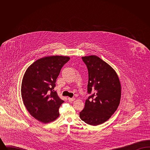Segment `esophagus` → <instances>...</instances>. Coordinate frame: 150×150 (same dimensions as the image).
Here are the masks:
<instances>
[{
  "label": "esophagus",
  "mask_w": 150,
  "mask_h": 150,
  "mask_svg": "<svg viewBox=\"0 0 150 150\" xmlns=\"http://www.w3.org/2000/svg\"><path fill=\"white\" fill-rule=\"evenodd\" d=\"M75 100L74 98H68V100L70 101V102H72V101H74V100Z\"/></svg>",
  "instance_id": "1"
}]
</instances>
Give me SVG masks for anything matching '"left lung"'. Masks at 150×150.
<instances>
[{
  "label": "left lung",
  "instance_id": "8db88e82",
  "mask_svg": "<svg viewBox=\"0 0 150 150\" xmlns=\"http://www.w3.org/2000/svg\"><path fill=\"white\" fill-rule=\"evenodd\" d=\"M89 74L85 107L80 119L93 126L101 124L114 114L121 98V86L117 73L109 64L94 55L82 57Z\"/></svg>",
  "mask_w": 150,
  "mask_h": 150
}]
</instances>
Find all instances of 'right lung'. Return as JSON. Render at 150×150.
<instances>
[{
    "mask_svg": "<svg viewBox=\"0 0 150 150\" xmlns=\"http://www.w3.org/2000/svg\"><path fill=\"white\" fill-rule=\"evenodd\" d=\"M70 58L52 56L41 58L27 69L21 84L22 98L30 114L44 124L59 116V108L64 102L53 90L63 66Z\"/></svg>",
    "mask_w": 150,
    "mask_h": 150,
    "instance_id": "obj_1",
    "label": "right lung"
}]
</instances>
